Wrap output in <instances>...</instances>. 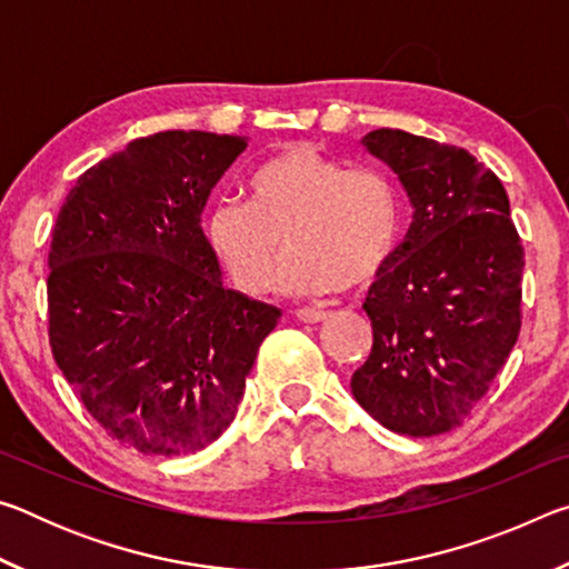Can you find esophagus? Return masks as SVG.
Listing matches in <instances>:
<instances>
[{
    "label": "esophagus",
    "instance_id": "1",
    "mask_svg": "<svg viewBox=\"0 0 569 569\" xmlns=\"http://www.w3.org/2000/svg\"><path fill=\"white\" fill-rule=\"evenodd\" d=\"M293 316H296V321H301V323H319V321H323L329 313L319 311V308H298V311H296Z\"/></svg>",
    "mask_w": 569,
    "mask_h": 569
}]
</instances>
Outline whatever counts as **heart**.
<instances>
[{
	"instance_id": "b5f03b06",
	"label": "heart",
	"mask_w": 569,
	"mask_h": 569,
	"mask_svg": "<svg viewBox=\"0 0 569 569\" xmlns=\"http://www.w3.org/2000/svg\"><path fill=\"white\" fill-rule=\"evenodd\" d=\"M403 196L389 172L351 168L313 146L266 160L248 180V203L220 200L206 236L246 293L278 286L296 296L363 288L383 273L403 233Z\"/></svg>"
}]
</instances>
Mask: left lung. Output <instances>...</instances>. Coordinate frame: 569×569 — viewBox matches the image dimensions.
<instances>
[{"mask_svg":"<svg viewBox=\"0 0 569 569\" xmlns=\"http://www.w3.org/2000/svg\"><path fill=\"white\" fill-rule=\"evenodd\" d=\"M361 142L397 172L413 220L363 301L373 346L351 391L397 435H445L469 419L517 343L522 238L502 180L465 148L389 128Z\"/></svg>","mask_w":569,"mask_h":569,"instance_id":"1","label":"left lung"}]
</instances>
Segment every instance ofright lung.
<instances>
[{"instance_id": "1", "label": "right lung", "mask_w": 569, "mask_h": 569, "mask_svg": "<svg viewBox=\"0 0 569 569\" xmlns=\"http://www.w3.org/2000/svg\"><path fill=\"white\" fill-rule=\"evenodd\" d=\"M248 148L168 130L77 178L52 230L47 311L64 379L108 435L142 455H192L223 435L281 311L230 291L200 228Z\"/></svg>"}]
</instances>
